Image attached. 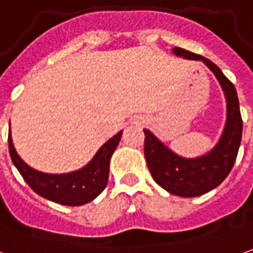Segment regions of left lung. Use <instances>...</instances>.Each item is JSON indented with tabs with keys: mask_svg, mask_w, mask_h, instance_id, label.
<instances>
[{
	"mask_svg": "<svg viewBox=\"0 0 253 253\" xmlns=\"http://www.w3.org/2000/svg\"><path fill=\"white\" fill-rule=\"evenodd\" d=\"M173 53L186 59L203 60L213 71L227 100V123L216 147L208 154L193 160L176 156L150 130L143 129L144 157L153 179L170 194L180 197L203 196L217 187L227 177L236 163L243 136L240 103L233 83L210 59L177 46L173 48Z\"/></svg>",
	"mask_w": 253,
	"mask_h": 253,
	"instance_id": "left-lung-1",
	"label": "left lung"
}]
</instances>
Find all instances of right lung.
Listing matches in <instances>:
<instances>
[{"instance_id":"right-lung-1","label":"right lung","mask_w":253,"mask_h":253,"mask_svg":"<svg viewBox=\"0 0 253 253\" xmlns=\"http://www.w3.org/2000/svg\"><path fill=\"white\" fill-rule=\"evenodd\" d=\"M123 132H118L109 142L99 149L96 156L83 169L63 173V175H49L33 169L23 160L17 156L16 150L12 143L10 132L8 135V146L12 161L17 170L23 176L26 183L36 191L38 196L50 200L62 205L78 207L89 203L96 198L107 184L110 169V158L118 146Z\"/></svg>"}]
</instances>
